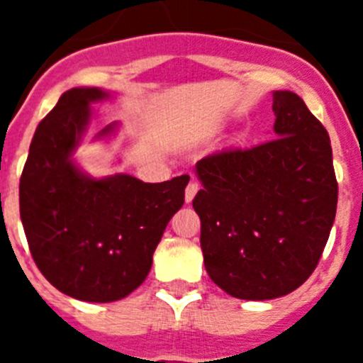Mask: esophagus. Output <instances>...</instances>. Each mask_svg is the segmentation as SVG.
Segmentation results:
<instances>
[{"label":"esophagus","mask_w":363,"mask_h":363,"mask_svg":"<svg viewBox=\"0 0 363 363\" xmlns=\"http://www.w3.org/2000/svg\"><path fill=\"white\" fill-rule=\"evenodd\" d=\"M198 189H200V184H198L196 179H191L187 185V189H185V201H187V203L189 201H192V198L196 196Z\"/></svg>","instance_id":"1"}]
</instances>
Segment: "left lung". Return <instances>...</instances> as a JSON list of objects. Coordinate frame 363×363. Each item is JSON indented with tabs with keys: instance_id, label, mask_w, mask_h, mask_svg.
<instances>
[{
	"instance_id": "8db88e82",
	"label": "left lung",
	"mask_w": 363,
	"mask_h": 363,
	"mask_svg": "<svg viewBox=\"0 0 363 363\" xmlns=\"http://www.w3.org/2000/svg\"><path fill=\"white\" fill-rule=\"evenodd\" d=\"M274 136L196 163L192 200L211 280L242 300L298 289L318 265L338 203L331 140L303 99L272 94Z\"/></svg>"
}]
</instances>
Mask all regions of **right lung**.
<instances>
[{"label":"right lung","instance_id":"add662e5","mask_svg":"<svg viewBox=\"0 0 363 363\" xmlns=\"http://www.w3.org/2000/svg\"><path fill=\"white\" fill-rule=\"evenodd\" d=\"M99 89H70L40 121L19 179V214L38 269L83 301H116L143 284L189 176L143 184L129 174L92 179L70 160ZM107 125L96 138L112 130Z\"/></svg>","mask_w":363,"mask_h":363}]
</instances>
